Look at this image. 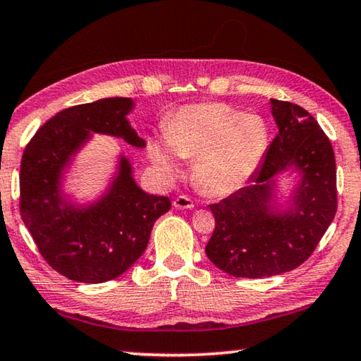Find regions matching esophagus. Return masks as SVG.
Returning <instances> with one entry per match:
<instances>
[{
    "label": "esophagus",
    "mask_w": 361,
    "mask_h": 361,
    "mask_svg": "<svg viewBox=\"0 0 361 361\" xmlns=\"http://www.w3.org/2000/svg\"><path fill=\"white\" fill-rule=\"evenodd\" d=\"M173 207H175V209H180V210L192 209L194 202L188 197V195H178V197H175V200H173Z\"/></svg>",
    "instance_id": "1"
}]
</instances>
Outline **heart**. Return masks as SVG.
<instances>
[{
  "instance_id": "obj_1",
  "label": "heart",
  "mask_w": 361,
  "mask_h": 361,
  "mask_svg": "<svg viewBox=\"0 0 361 361\" xmlns=\"http://www.w3.org/2000/svg\"><path fill=\"white\" fill-rule=\"evenodd\" d=\"M267 146L269 127L261 116L224 103H202L176 111L166 126V138L148 142V156L167 176L178 175V156L194 159L195 186L212 197H224L255 173Z\"/></svg>"
}]
</instances>
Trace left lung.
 <instances>
[{
	"label": "left lung",
	"instance_id": "left-lung-1",
	"mask_svg": "<svg viewBox=\"0 0 361 361\" xmlns=\"http://www.w3.org/2000/svg\"><path fill=\"white\" fill-rule=\"evenodd\" d=\"M279 132L248 186L212 204L215 231L209 259L234 277L262 279L293 271L314 253L338 209L334 151L312 114L295 103L271 100ZM302 173L285 212L274 207L275 178Z\"/></svg>",
	"mask_w": 361,
	"mask_h": 361
}]
</instances>
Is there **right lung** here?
<instances>
[{"label": "right lung", "instance_id": "1", "mask_svg": "<svg viewBox=\"0 0 361 361\" xmlns=\"http://www.w3.org/2000/svg\"><path fill=\"white\" fill-rule=\"evenodd\" d=\"M132 108V99L124 97L66 108L41 126L23 151L22 219L47 264L75 282L103 283L124 274L143 255L156 219L172 205L137 185L124 156L97 202L76 207L62 197V175L90 132L145 148L126 118Z\"/></svg>", "mask_w": 361, "mask_h": 361}]
</instances>
